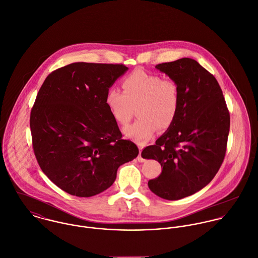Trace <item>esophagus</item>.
I'll return each instance as SVG.
<instances>
[{
	"label": "esophagus",
	"mask_w": 258,
	"mask_h": 258,
	"mask_svg": "<svg viewBox=\"0 0 258 258\" xmlns=\"http://www.w3.org/2000/svg\"><path fill=\"white\" fill-rule=\"evenodd\" d=\"M142 152H143V149H142V148H140V154H139V156H138V160H139L140 162H144V161H146V159L142 156Z\"/></svg>",
	"instance_id": "obj_1"
}]
</instances>
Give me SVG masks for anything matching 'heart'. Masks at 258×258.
I'll return each mask as SVG.
<instances>
[{
  "label": "heart",
  "mask_w": 258,
  "mask_h": 258,
  "mask_svg": "<svg viewBox=\"0 0 258 258\" xmlns=\"http://www.w3.org/2000/svg\"><path fill=\"white\" fill-rule=\"evenodd\" d=\"M121 88L123 92L108 90L104 103L120 125L132 119L137 108L139 118L123 128L126 138L144 145L158 127L165 130L172 124L180 105L179 86L174 80L137 70L122 80Z\"/></svg>",
  "instance_id": "1"
}]
</instances>
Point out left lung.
I'll return each instance as SVG.
<instances>
[{
  "instance_id": "left-lung-1",
  "label": "left lung",
  "mask_w": 258,
  "mask_h": 258,
  "mask_svg": "<svg viewBox=\"0 0 258 258\" xmlns=\"http://www.w3.org/2000/svg\"><path fill=\"white\" fill-rule=\"evenodd\" d=\"M155 68L178 84L180 105L172 124L142 156L162 167L149 181L150 189L163 200L177 201L200 191L217 173L230 117L216 79L197 60L182 57Z\"/></svg>"
}]
</instances>
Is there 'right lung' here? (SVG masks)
Instances as JSON below:
<instances>
[{
    "mask_svg": "<svg viewBox=\"0 0 258 258\" xmlns=\"http://www.w3.org/2000/svg\"><path fill=\"white\" fill-rule=\"evenodd\" d=\"M128 68L73 62L53 71L31 111L33 149L43 172L63 191L90 198L107 189L117 168L139 155L122 140L104 98Z\"/></svg>",
    "mask_w": 258,
    "mask_h": 258,
    "instance_id": "add662e5",
    "label": "right lung"
}]
</instances>
